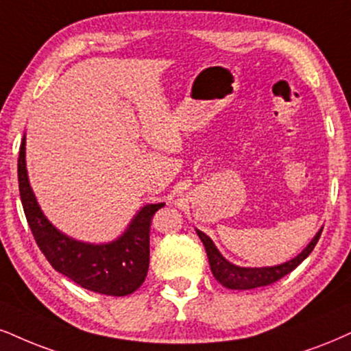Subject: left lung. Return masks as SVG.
Instances as JSON below:
<instances>
[{"instance_id":"8db88e82","label":"left lung","mask_w":351,"mask_h":351,"mask_svg":"<svg viewBox=\"0 0 351 351\" xmlns=\"http://www.w3.org/2000/svg\"><path fill=\"white\" fill-rule=\"evenodd\" d=\"M322 229H319L317 234L314 236V239L306 245V249L301 254H298L291 261L280 263L275 267H239L231 263L223 257L221 252L216 249L215 242L210 239L205 232L198 231L197 234L200 237L203 245H205L206 255H208V262L211 267V274L223 287L229 289H252L258 287H267V285L275 283L280 278H283L285 275H288L289 271H293L300 263L304 261L308 255L313 252L315 244H317L319 237H321Z\"/></svg>"}]
</instances>
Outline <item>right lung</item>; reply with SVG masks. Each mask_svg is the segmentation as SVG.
<instances>
[{
    "label": "right lung",
    "mask_w": 351,
    "mask_h": 351,
    "mask_svg": "<svg viewBox=\"0 0 351 351\" xmlns=\"http://www.w3.org/2000/svg\"><path fill=\"white\" fill-rule=\"evenodd\" d=\"M17 179L23 208L38 249L56 271L89 291L127 296L141 287L149 267V226L164 203H149L135 215L119 239L88 244L58 231L42 213L29 184L25 167V136L17 159Z\"/></svg>",
    "instance_id": "1"
}]
</instances>
